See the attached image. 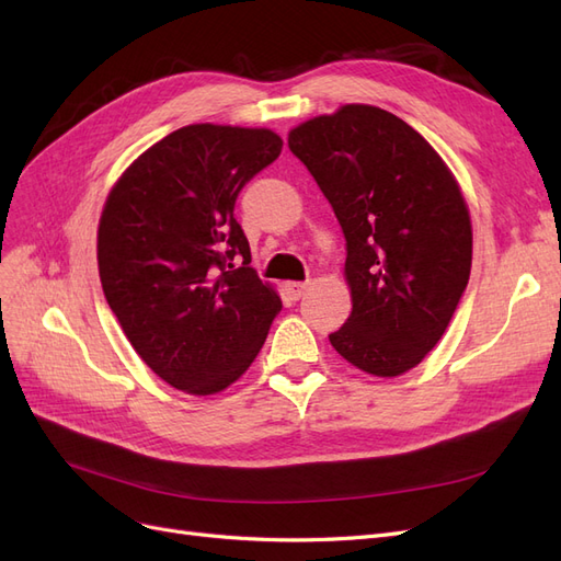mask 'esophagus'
Listing matches in <instances>:
<instances>
[{"label": "esophagus", "mask_w": 561, "mask_h": 561, "mask_svg": "<svg viewBox=\"0 0 561 561\" xmlns=\"http://www.w3.org/2000/svg\"><path fill=\"white\" fill-rule=\"evenodd\" d=\"M307 290H309V283H297V280L287 283V293H290L293 299H301L304 295H307Z\"/></svg>", "instance_id": "1"}]
</instances>
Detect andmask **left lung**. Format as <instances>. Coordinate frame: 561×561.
Returning <instances> with one entry per match:
<instances>
[{
	"instance_id": "left-lung-1",
	"label": "left lung",
	"mask_w": 561,
	"mask_h": 561,
	"mask_svg": "<svg viewBox=\"0 0 561 561\" xmlns=\"http://www.w3.org/2000/svg\"><path fill=\"white\" fill-rule=\"evenodd\" d=\"M342 225L353 309L330 344L375 377L443 339L472 264L466 198L443 157L381 107L344 105L287 135Z\"/></svg>"
}]
</instances>
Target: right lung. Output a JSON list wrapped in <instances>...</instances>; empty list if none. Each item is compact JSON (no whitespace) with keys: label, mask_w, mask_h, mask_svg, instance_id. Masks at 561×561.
<instances>
[{"label":"right lung","mask_w":561,"mask_h":561,"mask_svg":"<svg viewBox=\"0 0 561 561\" xmlns=\"http://www.w3.org/2000/svg\"><path fill=\"white\" fill-rule=\"evenodd\" d=\"M280 149L268 128L184 126L135 159L105 201V299L147 367L184 393L213 396L239 379L283 307L250 266L233 217L245 182Z\"/></svg>","instance_id":"1"}]
</instances>
